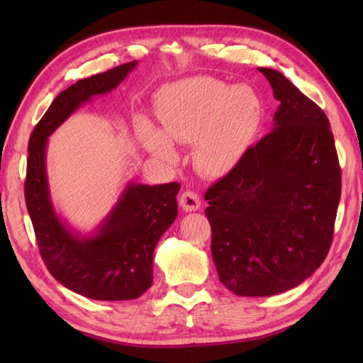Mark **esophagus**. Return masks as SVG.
Listing matches in <instances>:
<instances>
[{
  "label": "esophagus",
  "instance_id": "1",
  "mask_svg": "<svg viewBox=\"0 0 363 363\" xmlns=\"http://www.w3.org/2000/svg\"><path fill=\"white\" fill-rule=\"evenodd\" d=\"M179 203H181L184 211H189V213H190V211L200 210L201 201H200V199H199V195H196L195 192H190V190H187V192H184V194L181 195Z\"/></svg>",
  "mask_w": 363,
  "mask_h": 363
}]
</instances>
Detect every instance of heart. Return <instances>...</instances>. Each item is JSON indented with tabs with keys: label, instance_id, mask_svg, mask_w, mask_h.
Here are the masks:
<instances>
[{
	"label": "heart",
	"instance_id": "b5f03b06",
	"mask_svg": "<svg viewBox=\"0 0 363 363\" xmlns=\"http://www.w3.org/2000/svg\"><path fill=\"white\" fill-rule=\"evenodd\" d=\"M259 96L247 84L227 86L210 77L169 84L158 104L162 130L139 121L138 138L153 157L177 162L174 143H194L196 168L206 176H224L250 149L261 125Z\"/></svg>",
	"mask_w": 363,
	"mask_h": 363
}]
</instances>
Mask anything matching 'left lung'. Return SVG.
Wrapping results in <instances>:
<instances>
[{"label":"left lung","mask_w":363,"mask_h":363,"mask_svg":"<svg viewBox=\"0 0 363 363\" xmlns=\"http://www.w3.org/2000/svg\"><path fill=\"white\" fill-rule=\"evenodd\" d=\"M257 70L280 102L272 131L205 194L220 284L251 298L291 290L320 267L341 199L327 115L280 72Z\"/></svg>","instance_id":"1"}]
</instances>
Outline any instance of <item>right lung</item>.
<instances>
[{"label":"right lung","mask_w":363,"mask_h":363,"mask_svg":"<svg viewBox=\"0 0 363 363\" xmlns=\"http://www.w3.org/2000/svg\"><path fill=\"white\" fill-rule=\"evenodd\" d=\"M136 67L133 60L78 79L52 101L28 140L26 201L43 261L60 285L97 301L136 299L152 286L153 251L177 216L181 186L128 181L106 218L82 233L52 203L48 139L79 107L118 88Z\"/></svg>","instance_id":"obj_1"}]
</instances>
